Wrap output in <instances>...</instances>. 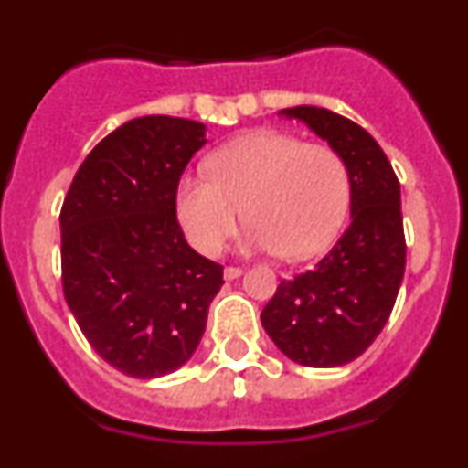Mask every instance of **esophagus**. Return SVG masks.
I'll list each match as a JSON object with an SVG mask.
<instances>
[{"label":"esophagus","instance_id":"esophagus-1","mask_svg":"<svg viewBox=\"0 0 468 468\" xmlns=\"http://www.w3.org/2000/svg\"><path fill=\"white\" fill-rule=\"evenodd\" d=\"M242 276V267H226L224 269V278L226 281H233V278Z\"/></svg>","mask_w":468,"mask_h":468}]
</instances>
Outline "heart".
<instances>
[{"instance_id": "obj_1", "label": "heart", "mask_w": 468, "mask_h": 468, "mask_svg": "<svg viewBox=\"0 0 468 468\" xmlns=\"http://www.w3.org/2000/svg\"><path fill=\"white\" fill-rule=\"evenodd\" d=\"M206 169L207 176L178 183L176 212L190 242L207 256L235 233L244 207L251 247L303 261L333 242L351 201L342 155L281 131L230 140L207 158Z\"/></svg>"}]
</instances>
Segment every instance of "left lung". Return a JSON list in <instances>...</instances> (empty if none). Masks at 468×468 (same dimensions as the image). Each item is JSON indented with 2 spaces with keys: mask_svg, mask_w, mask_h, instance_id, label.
I'll return each instance as SVG.
<instances>
[{
  "mask_svg": "<svg viewBox=\"0 0 468 468\" xmlns=\"http://www.w3.org/2000/svg\"><path fill=\"white\" fill-rule=\"evenodd\" d=\"M344 158L351 178V226L310 271L281 281L261 319L290 360L342 367L374 344L405 273L400 186L380 144L348 117L317 106L285 108Z\"/></svg>",
  "mask_w": 468,
  "mask_h": 468,
  "instance_id": "left-lung-1",
  "label": "left lung"
}]
</instances>
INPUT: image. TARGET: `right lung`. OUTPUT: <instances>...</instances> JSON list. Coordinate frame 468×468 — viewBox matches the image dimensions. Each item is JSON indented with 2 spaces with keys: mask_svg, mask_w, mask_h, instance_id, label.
<instances>
[{
  "mask_svg": "<svg viewBox=\"0 0 468 468\" xmlns=\"http://www.w3.org/2000/svg\"><path fill=\"white\" fill-rule=\"evenodd\" d=\"M206 126L169 115L122 124L79 167L60 207L63 294L90 346L131 378L186 365L224 267L186 242L176 190Z\"/></svg>",
  "mask_w": 468,
  "mask_h": 468,
  "instance_id": "1",
  "label": "right lung"
}]
</instances>
